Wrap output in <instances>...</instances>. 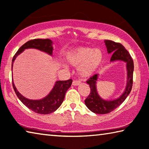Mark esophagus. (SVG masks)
I'll return each instance as SVG.
<instances>
[{
	"mask_svg": "<svg viewBox=\"0 0 149 149\" xmlns=\"http://www.w3.org/2000/svg\"><path fill=\"white\" fill-rule=\"evenodd\" d=\"M79 84H80V82L79 81V80H74V81L72 82L73 86H79Z\"/></svg>",
	"mask_w": 149,
	"mask_h": 149,
	"instance_id": "obj_1",
	"label": "esophagus"
}]
</instances>
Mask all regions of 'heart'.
<instances>
[{
    "instance_id": "heart-1",
    "label": "heart",
    "mask_w": 149,
    "mask_h": 149,
    "mask_svg": "<svg viewBox=\"0 0 149 149\" xmlns=\"http://www.w3.org/2000/svg\"><path fill=\"white\" fill-rule=\"evenodd\" d=\"M65 59L72 66H78V73L81 77H88L93 74L103 61V54L99 48L79 47L67 52Z\"/></svg>"
}]
</instances>
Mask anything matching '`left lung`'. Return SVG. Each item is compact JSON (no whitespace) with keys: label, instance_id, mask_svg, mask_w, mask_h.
<instances>
[{"label":"left lung","instance_id":"1","mask_svg":"<svg viewBox=\"0 0 149 149\" xmlns=\"http://www.w3.org/2000/svg\"><path fill=\"white\" fill-rule=\"evenodd\" d=\"M105 44L107 49L108 54H111V61H123L126 63L127 68V84L124 93L118 98L114 100L106 101L100 97L96 88V82L98 79V74L90 77L86 82L90 85V93L85 100V104L91 111L95 114H107L114 111L124 102L131 92L133 85V72L134 65V61L124 46L120 43L105 40Z\"/></svg>","mask_w":149,"mask_h":149}]
</instances>
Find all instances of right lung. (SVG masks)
<instances>
[{
	"mask_svg": "<svg viewBox=\"0 0 149 149\" xmlns=\"http://www.w3.org/2000/svg\"><path fill=\"white\" fill-rule=\"evenodd\" d=\"M52 41L48 38L46 39H33L27 42L18 49L12 59V70L13 63L18 55L20 54L25 49L35 48L39 50L46 52L50 56H52L53 46ZM71 79L67 80H59L55 84L53 89L49 94L42 100H31L25 98L17 90L12 79V86L16 93L17 97L24 105L31 110L36 113L41 114H48L56 111L61 105L64 100L65 93L72 84Z\"/></svg>",
	"mask_w": 149,
	"mask_h": 149,
	"instance_id": "add662e5",
	"label": "right lung"
}]
</instances>
